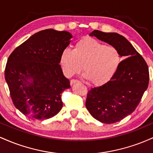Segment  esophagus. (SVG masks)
I'll list each match as a JSON object with an SVG mask.
<instances>
[{
    "mask_svg": "<svg viewBox=\"0 0 153 153\" xmlns=\"http://www.w3.org/2000/svg\"><path fill=\"white\" fill-rule=\"evenodd\" d=\"M80 82V81H79V80H75V79H73V80H71V85H73V84L77 83V82Z\"/></svg>",
    "mask_w": 153,
    "mask_h": 153,
    "instance_id": "obj_1",
    "label": "esophagus"
}]
</instances>
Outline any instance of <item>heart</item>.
I'll return each mask as SVG.
<instances>
[{"label": "heart", "instance_id": "1", "mask_svg": "<svg viewBox=\"0 0 153 153\" xmlns=\"http://www.w3.org/2000/svg\"><path fill=\"white\" fill-rule=\"evenodd\" d=\"M122 62L119 51L106 46L94 38L79 40L73 50L64 49L59 56V64L64 74L72 77L82 71L83 76L96 85H102L114 76Z\"/></svg>", "mask_w": 153, "mask_h": 153}]
</instances>
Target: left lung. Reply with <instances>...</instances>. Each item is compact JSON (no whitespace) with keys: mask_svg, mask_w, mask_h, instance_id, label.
<instances>
[{"mask_svg":"<svg viewBox=\"0 0 153 153\" xmlns=\"http://www.w3.org/2000/svg\"><path fill=\"white\" fill-rule=\"evenodd\" d=\"M89 36L116 47L124 59L111 80L88 91L85 101L94 118L104 124H113L131 114L138 106L148 87V67L122 35L94 30Z\"/></svg>","mask_w":153,"mask_h":153,"instance_id":"8db88e82","label":"left lung"}]
</instances>
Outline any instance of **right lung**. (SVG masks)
<instances>
[{
    "label": "right lung",
    "instance_id": "add662e5",
    "mask_svg": "<svg viewBox=\"0 0 153 153\" xmlns=\"http://www.w3.org/2000/svg\"><path fill=\"white\" fill-rule=\"evenodd\" d=\"M72 38L67 31L45 29L33 34L10 54L5 79L13 104L23 114L45 120L62 109L61 94L71 85L63 75L59 56Z\"/></svg>",
    "mask_w": 153,
    "mask_h": 153
}]
</instances>
